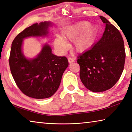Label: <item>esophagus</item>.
I'll return each mask as SVG.
<instances>
[{
    "label": "esophagus",
    "instance_id": "obj_1",
    "mask_svg": "<svg viewBox=\"0 0 132 132\" xmlns=\"http://www.w3.org/2000/svg\"><path fill=\"white\" fill-rule=\"evenodd\" d=\"M68 62H69L70 64H71V63L74 62V61H75V60H74V58H71V57H68Z\"/></svg>",
    "mask_w": 132,
    "mask_h": 132
}]
</instances>
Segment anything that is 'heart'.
I'll return each instance as SVG.
<instances>
[{
	"label": "heart",
	"instance_id": "obj_1",
	"mask_svg": "<svg viewBox=\"0 0 132 132\" xmlns=\"http://www.w3.org/2000/svg\"><path fill=\"white\" fill-rule=\"evenodd\" d=\"M90 25L89 22L84 21L76 26H71L67 28L62 34V37L70 40H74L79 34L87 28ZM94 33L92 28H88L86 31L79 38L76 39L74 43V48L76 51L82 52L89 47L92 43ZM62 37L56 36L54 40L55 48L60 52H63L67 49V45Z\"/></svg>",
	"mask_w": 132,
	"mask_h": 132
}]
</instances>
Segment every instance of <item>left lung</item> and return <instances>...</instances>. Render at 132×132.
<instances>
[{
  "label": "left lung",
  "mask_w": 132,
  "mask_h": 132,
  "mask_svg": "<svg viewBox=\"0 0 132 132\" xmlns=\"http://www.w3.org/2000/svg\"><path fill=\"white\" fill-rule=\"evenodd\" d=\"M100 18L106 25L102 37L77 60L81 82L93 92H101L114 86L123 72L126 58L120 31L105 17L100 16Z\"/></svg>",
  "instance_id": "left-lung-1"
}]
</instances>
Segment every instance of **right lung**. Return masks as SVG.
<instances>
[{
	"label": "right lung",
	"instance_id": "right-lung-1",
	"mask_svg": "<svg viewBox=\"0 0 132 132\" xmlns=\"http://www.w3.org/2000/svg\"><path fill=\"white\" fill-rule=\"evenodd\" d=\"M52 23H36L19 33L12 43L9 63L17 86L27 96L35 99L52 96L60 86L62 74L68 66L65 56H57L46 43L36 58L27 59L22 51L23 40L46 36Z\"/></svg>",
	"mask_w": 132,
	"mask_h": 132
}]
</instances>
